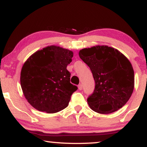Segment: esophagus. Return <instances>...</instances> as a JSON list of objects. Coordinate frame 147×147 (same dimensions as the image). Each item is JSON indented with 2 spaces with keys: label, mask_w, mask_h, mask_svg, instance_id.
Returning <instances> with one entry per match:
<instances>
[{
  "label": "esophagus",
  "mask_w": 147,
  "mask_h": 147,
  "mask_svg": "<svg viewBox=\"0 0 147 147\" xmlns=\"http://www.w3.org/2000/svg\"><path fill=\"white\" fill-rule=\"evenodd\" d=\"M78 89L79 90H82V84H78Z\"/></svg>",
  "instance_id": "esophagus-1"
}]
</instances>
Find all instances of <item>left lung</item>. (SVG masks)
Listing matches in <instances>:
<instances>
[{
    "instance_id": "1",
    "label": "left lung",
    "mask_w": 147,
    "mask_h": 147,
    "mask_svg": "<svg viewBox=\"0 0 147 147\" xmlns=\"http://www.w3.org/2000/svg\"><path fill=\"white\" fill-rule=\"evenodd\" d=\"M79 57L89 67L95 81L94 91L87 98L90 109L109 114L122 108L135 85L133 68L127 58L117 49L103 45L82 49Z\"/></svg>"
}]
</instances>
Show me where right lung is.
<instances>
[{"instance_id": "add662e5", "label": "right lung", "mask_w": 147, "mask_h": 147, "mask_svg": "<svg viewBox=\"0 0 147 147\" xmlns=\"http://www.w3.org/2000/svg\"><path fill=\"white\" fill-rule=\"evenodd\" d=\"M73 53L57 46H49L32 55L22 66L20 85L26 100L36 110L59 112L68 106L77 86L70 82L67 69Z\"/></svg>"}]
</instances>
